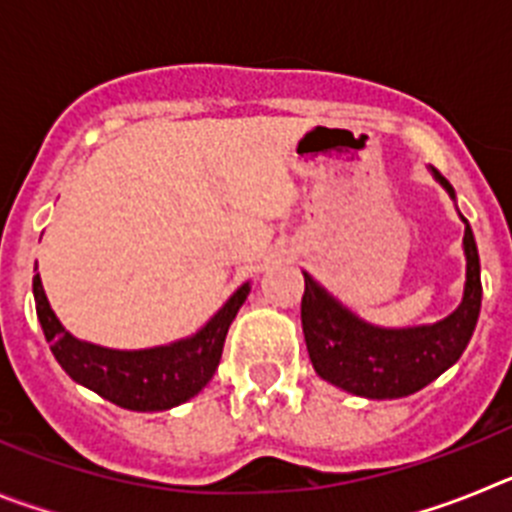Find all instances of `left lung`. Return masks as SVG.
<instances>
[{"label":"left lung","instance_id":"1","mask_svg":"<svg viewBox=\"0 0 512 512\" xmlns=\"http://www.w3.org/2000/svg\"><path fill=\"white\" fill-rule=\"evenodd\" d=\"M438 182L454 197L451 184L433 169ZM464 220L467 287L464 300L436 325L387 330L374 328L338 305L305 274L302 330L315 372L351 395L395 400L423 390L464 354L482 307V279L474 233Z\"/></svg>","mask_w":512,"mask_h":512}]
</instances>
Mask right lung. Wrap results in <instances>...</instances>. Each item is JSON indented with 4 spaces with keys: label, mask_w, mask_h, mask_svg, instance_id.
<instances>
[{
    "label": "right lung",
    "mask_w": 512,
    "mask_h": 512,
    "mask_svg": "<svg viewBox=\"0 0 512 512\" xmlns=\"http://www.w3.org/2000/svg\"><path fill=\"white\" fill-rule=\"evenodd\" d=\"M248 292L251 287L243 284L225 302L223 310L187 341L146 348V351H112V348L76 341L71 333H66L45 300L40 277L38 274L33 277L38 320L43 325L45 341L51 343L53 356L63 366V372L74 382L102 395L104 400L115 402L125 410H138V413L176 408L210 382L223 356L230 323L246 302Z\"/></svg>",
    "instance_id": "right-lung-1"
}]
</instances>
